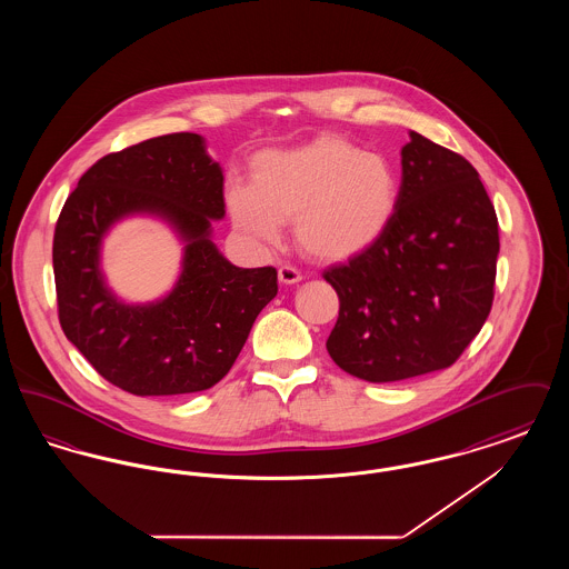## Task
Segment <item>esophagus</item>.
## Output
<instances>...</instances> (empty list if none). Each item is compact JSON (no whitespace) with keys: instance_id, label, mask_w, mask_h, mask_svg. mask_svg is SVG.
I'll return each mask as SVG.
<instances>
[{"instance_id":"obj_1","label":"esophagus","mask_w":569,"mask_h":569,"mask_svg":"<svg viewBox=\"0 0 569 569\" xmlns=\"http://www.w3.org/2000/svg\"><path fill=\"white\" fill-rule=\"evenodd\" d=\"M279 281L281 283H286V286H292V283H298L300 279H302V274L295 267H290V264H283V267H279Z\"/></svg>"}]
</instances>
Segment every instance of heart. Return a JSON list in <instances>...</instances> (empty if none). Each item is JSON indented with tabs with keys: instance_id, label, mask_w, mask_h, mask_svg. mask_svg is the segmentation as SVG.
<instances>
[{
	"instance_id": "heart-1",
	"label": "heart",
	"mask_w": 569,
	"mask_h": 569,
	"mask_svg": "<svg viewBox=\"0 0 569 569\" xmlns=\"http://www.w3.org/2000/svg\"><path fill=\"white\" fill-rule=\"evenodd\" d=\"M251 183L226 181L234 226L258 244H277L295 221L307 256L341 262L367 251L388 230L399 186L392 166L339 136H318L292 149H267L249 162Z\"/></svg>"
}]
</instances>
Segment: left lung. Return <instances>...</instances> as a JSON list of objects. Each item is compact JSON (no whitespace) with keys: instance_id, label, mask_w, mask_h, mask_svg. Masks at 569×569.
I'll return each mask as SVG.
<instances>
[{"instance_id":"8db88e82","label":"left lung","mask_w":569,"mask_h":569,"mask_svg":"<svg viewBox=\"0 0 569 569\" xmlns=\"http://www.w3.org/2000/svg\"><path fill=\"white\" fill-rule=\"evenodd\" d=\"M409 138L388 230L325 271L339 297L326 350L346 373L376 383L455 365L495 297L499 223L478 170L418 132Z\"/></svg>"}]
</instances>
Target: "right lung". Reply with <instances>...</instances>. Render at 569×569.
Instances as JSON below:
<instances>
[{
	"label": "right lung",
	"instance_id": "right-lung-1",
	"mask_svg": "<svg viewBox=\"0 0 569 569\" xmlns=\"http://www.w3.org/2000/svg\"><path fill=\"white\" fill-rule=\"evenodd\" d=\"M223 174L202 136H158L93 163L59 213L53 237L59 325L102 378L138 397L216 386L243 350L258 313L277 295L272 267L239 269L211 241L226 216ZM162 216L187 241L176 290L126 306L99 271V244L121 216Z\"/></svg>",
	"mask_w": 569,
	"mask_h": 569
}]
</instances>
